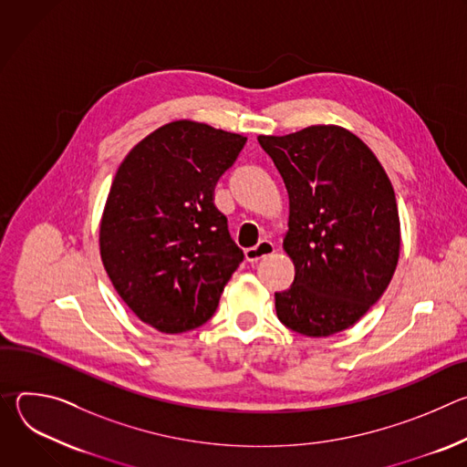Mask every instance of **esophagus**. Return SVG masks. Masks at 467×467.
I'll list each match as a JSON object with an SVG mask.
<instances>
[{
	"label": "esophagus",
	"mask_w": 467,
	"mask_h": 467,
	"mask_svg": "<svg viewBox=\"0 0 467 467\" xmlns=\"http://www.w3.org/2000/svg\"><path fill=\"white\" fill-rule=\"evenodd\" d=\"M275 253V245L270 242V240H262L258 242L254 247H249L245 249V260L251 262V264H256L258 260L270 256Z\"/></svg>",
	"instance_id": "1"
}]
</instances>
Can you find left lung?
Here are the masks:
<instances>
[{
	"label": "left lung",
	"instance_id": "obj_1",
	"mask_svg": "<svg viewBox=\"0 0 467 467\" xmlns=\"http://www.w3.org/2000/svg\"><path fill=\"white\" fill-rule=\"evenodd\" d=\"M290 199L283 247L294 285L275 294L283 325L330 337L355 325L388 288L401 247L391 182L373 151L338 125L258 137Z\"/></svg>",
	"mask_w": 467,
	"mask_h": 467
}]
</instances>
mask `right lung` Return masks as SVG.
<instances>
[{"mask_svg":"<svg viewBox=\"0 0 467 467\" xmlns=\"http://www.w3.org/2000/svg\"><path fill=\"white\" fill-rule=\"evenodd\" d=\"M245 140L179 119L139 142L116 171L99 225L101 260L125 305L166 335L207 323L244 260L214 186Z\"/></svg>","mask_w":467,"mask_h":467,"instance_id":"add662e5","label":"right lung"}]
</instances>
